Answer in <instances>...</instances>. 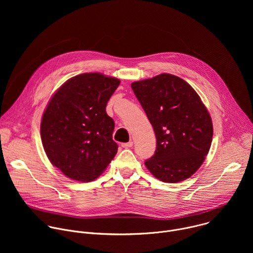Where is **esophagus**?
<instances>
[{
	"mask_svg": "<svg viewBox=\"0 0 253 253\" xmlns=\"http://www.w3.org/2000/svg\"><path fill=\"white\" fill-rule=\"evenodd\" d=\"M121 146H122L123 148H130V147L133 146V141H129V142H127V143H122Z\"/></svg>",
	"mask_w": 253,
	"mask_h": 253,
	"instance_id": "obj_1",
	"label": "esophagus"
}]
</instances>
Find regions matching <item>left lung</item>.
I'll use <instances>...</instances> for the list:
<instances>
[{"label":"left lung","instance_id":"1","mask_svg":"<svg viewBox=\"0 0 253 253\" xmlns=\"http://www.w3.org/2000/svg\"><path fill=\"white\" fill-rule=\"evenodd\" d=\"M131 87L156 135L147 169L166 183L189 178L202 165L213 136L211 117L200 97L186 81L166 73Z\"/></svg>","mask_w":253,"mask_h":253}]
</instances>
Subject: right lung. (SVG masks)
Segmentation results:
<instances>
[{
  "label": "right lung",
  "instance_id": "add662e5",
  "mask_svg": "<svg viewBox=\"0 0 253 253\" xmlns=\"http://www.w3.org/2000/svg\"><path fill=\"white\" fill-rule=\"evenodd\" d=\"M119 84L101 73L80 74L65 82L48 103L42 143L50 162L68 178L92 181L116 155L115 123L106 105Z\"/></svg>",
  "mask_w": 253,
  "mask_h": 253
}]
</instances>
